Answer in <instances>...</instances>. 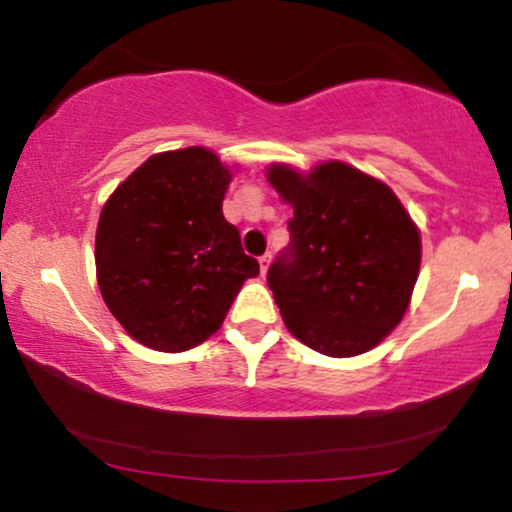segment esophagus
Masks as SVG:
<instances>
[{
	"label": "esophagus",
	"mask_w": 512,
	"mask_h": 512,
	"mask_svg": "<svg viewBox=\"0 0 512 512\" xmlns=\"http://www.w3.org/2000/svg\"><path fill=\"white\" fill-rule=\"evenodd\" d=\"M269 262H272V255H269V252H267V255H262V257H260V272H262V274L267 272Z\"/></svg>",
	"instance_id": "obj_1"
}]
</instances>
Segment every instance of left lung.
I'll return each instance as SVG.
<instances>
[{"label": "left lung", "mask_w": 512, "mask_h": 512, "mask_svg": "<svg viewBox=\"0 0 512 512\" xmlns=\"http://www.w3.org/2000/svg\"><path fill=\"white\" fill-rule=\"evenodd\" d=\"M267 178L293 207L291 243L267 272L286 327L325 356L366 354L407 313L419 228L385 182L346 163L308 175L274 163Z\"/></svg>", "instance_id": "8db88e82"}]
</instances>
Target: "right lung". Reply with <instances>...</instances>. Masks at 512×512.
Listing matches in <instances>:
<instances>
[{
	"label": "right lung",
	"mask_w": 512,
	"mask_h": 512,
	"mask_svg": "<svg viewBox=\"0 0 512 512\" xmlns=\"http://www.w3.org/2000/svg\"><path fill=\"white\" fill-rule=\"evenodd\" d=\"M231 170L202 146L151 156L110 195L96 231L103 301L139 344L178 354L223 325L260 274L223 219Z\"/></svg>",
	"instance_id": "obj_1"
}]
</instances>
